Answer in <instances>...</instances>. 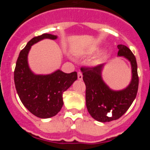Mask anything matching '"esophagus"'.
I'll list each match as a JSON object with an SVG mask.
<instances>
[{
    "label": "esophagus",
    "instance_id": "esophagus-1",
    "mask_svg": "<svg viewBox=\"0 0 150 150\" xmlns=\"http://www.w3.org/2000/svg\"><path fill=\"white\" fill-rule=\"evenodd\" d=\"M78 79H79V80L83 79V74L81 72H78Z\"/></svg>",
    "mask_w": 150,
    "mask_h": 150
}]
</instances>
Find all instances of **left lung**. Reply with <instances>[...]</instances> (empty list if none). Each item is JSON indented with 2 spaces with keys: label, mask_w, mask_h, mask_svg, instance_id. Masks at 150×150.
Masks as SVG:
<instances>
[{
  "label": "left lung",
  "mask_w": 150,
  "mask_h": 150,
  "mask_svg": "<svg viewBox=\"0 0 150 150\" xmlns=\"http://www.w3.org/2000/svg\"><path fill=\"white\" fill-rule=\"evenodd\" d=\"M117 56L123 57L131 64L132 79L125 88L113 90L102 79L105 64L95 67H82L86 91V103L89 114L94 120L107 122L118 120L126 112L136 98L139 79L136 59L125 45H118Z\"/></svg>",
  "instance_id": "1"
}]
</instances>
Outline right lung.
<instances>
[{
	"label": "right lung",
	"mask_w": 150,
	"mask_h": 150,
	"mask_svg": "<svg viewBox=\"0 0 150 150\" xmlns=\"http://www.w3.org/2000/svg\"><path fill=\"white\" fill-rule=\"evenodd\" d=\"M58 36L43 34L32 38L20 52L14 71L16 89L23 105L41 119L52 117L61 110L63 95L77 79V73L66 74L58 69L50 74H36L30 70L28 56L31 46L44 39L56 40Z\"/></svg>",
	"instance_id": "obj_1"
}]
</instances>
